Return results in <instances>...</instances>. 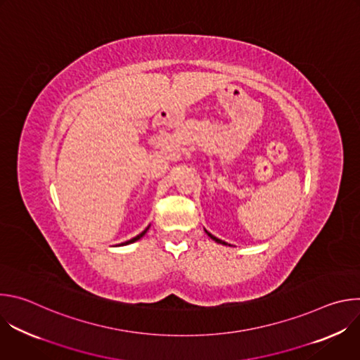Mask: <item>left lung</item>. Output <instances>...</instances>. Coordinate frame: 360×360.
<instances>
[{
    "label": "left lung",
    "mask_w": 360,
    "mask_h": 360,
    "mask_svg": "<svg viewBox=\"0 0 360 360\" xmlns=\"http://www.w3.org/2000/svg\"><path fill=\"white\" fill-rule=\"evenodd\" d=\"M205 232H207V233H208V236H210V238H211V239H214V240H215V242H218V243H222V245H228V243H226V242H224V240H221V239H218V238H217V236H214V235H212V233H210V232H208V231H207V229H205ZM229 246H231V245H229Z\"/></svg>",
    "instance_id": "8db88e82"
}]
</instances>
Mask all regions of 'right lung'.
Returning a JSON list of instances; mask_svg holds the SVG:
<instances>
[{
    "label": "right lung",
    "instance_id": "1",
    "mask_svg": "<svg viewBox=\"0 0 360 360\" xmlns=\"http://www.w3.org/2000/svg\"><path fill=\"white\" fill-rule=\"evenodd\" d=\"M148 229H149V226H148V228H145V229H143V231H142L139 235H136L135 238H132V239H129V240H127V242H124V243H121V245H129V243H134V242H136L138 239H141V238H142V236L146 233V231H148Z\"/></svg>",
    "mask_w": 360,
    "mask_h": 360
}]
</instances>
